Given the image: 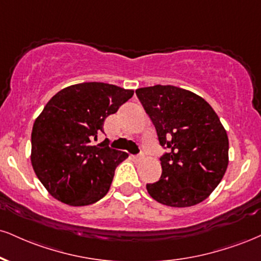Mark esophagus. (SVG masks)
<instances>
[{
    "label": "esophagus",
    "mask_w": 261,
    "mask_h": 261,
    "mask_svg": "<svg viewBox=\"0 0 261 261\" xmlns=\"http://www.w3.org/2000/svg\"><path fill=\"white\" fill-rule=\"evenodd\" d=\"M133 159L136 162H141L143 159V155H133Z\"/></svg>",
    "instance_id": "esophagus-1"
}]
</instances>
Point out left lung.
<instances>
[{
	"mask_svg": "<svg viewBox=\"0 0 261 261\" xmlns=\"http://www.w3.org/2000/svg\"><path fill=\"white\" fill-rule=\"evenodd\" d=\"M170 153L161 158L162 176L147 185L149 196L174 208L196 205L212 194L228 165V137L212 106L202 97L171 85L136 90Z\"/></svg>",
	"mask_w": 261,
	"mask_h": 261,
	"instance_id": "obj_1",
	"label": "left lung"
}]
</instances>
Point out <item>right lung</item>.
Segmentation results:
<instances>
[{"label":"right lung","instance_id":"obj_1","mask_svg":"<svg viewBox=\"0 0 261 261\" xmlns=\"http://www.w3.org/2000/svg\"><path fill=\"white\" fill-rule=\"evenodd\" d=\"M134 96L105 83L71 85L56 93L36 118L31 133V165L53 198L71 206L96 203L111 188L117 166L128 154L91 141L103 122Z\"/></svg>","mask_w":261,"mask_h":261}]
</instances>
